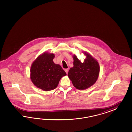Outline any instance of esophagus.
<instances>
[{
  "instance_id": "34e87169",
  "label": "esophagus",
  "mask_w": 132,
  "mask_h": 132,
  "mask_svg": "<svg viewBox=\"0 0 132 132\" xmlns=\"http://www.w3.org/2000/svg\"><path fill=\"white\" fill-rule=\"evenodd\" d=\"M65 72H66V73H67V74H68V72H69V69H65Z\"/></svg>"
}]
</instances>
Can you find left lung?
Instances as JSON below:
<instances>
[{
    "instance_id": "8db88e82",
    "label": "left lung",
    "mask_w": 132,
    "mask_h": 132,
    "mask_svg": "<svg viewBox=\"0 0 132 132\" xmlns=\"http://www.w3.org/2000/svg\"><path fill=\"white\" fill-rule=\"evenodd\" d=\"M87 56L83 63L76 56H73V67L68 72V76L75 87L84 90L96 82L100 72L98 62L92 56L85 53Z\"/></svg>"
}]
</instances>
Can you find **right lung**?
Instances as JSON below:
<instances>
[{
	"mask_svg": "<svg viewBox=\"0 0 132 132\" xmlns=\"http://www.w3.org/2000/svg\"><path fill=\"white\" fill-rule=\"evenodd\" d=\"M53 54L44 53L38 56L31 65L30 78L37 88L44 91L56 88L61 78L66 75L60 65L53 61Z\"/></svg>",
	"mask_w": 132,
	"mask_h": 132,
	"instance_id": "right-lung-1",
	"label": "right lung"
}]
</instances>
